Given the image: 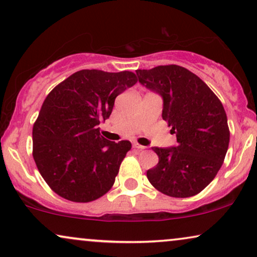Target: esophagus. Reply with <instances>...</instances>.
<instances>
[{
    "label": "esophagus",
    "instance_id": "obj_1",
    "mask_svg": "<svg viewBox=\"0 0 257 257\" xmlns=\"http://www.w3.org/2000/svg\"><path fill=\"white\" fill-rule=\"evenodd\" d=\"M132 146H133V149H136V150H143V149H145V147H144L143 145H139L138 143H133Z\"/></svg>",
    "mask_w": 257,
    "mask_h": 257
}]
</instances>
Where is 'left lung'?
Returning a JSON list of instances; mask_svg holds the SVG:
<instances>
[{
  "label": "left lung",
  "mask_w": 257,
  "mask_h": 257,
  "mask_svg": "<svg viewBox=\"0 0 257 257\" xmlns=\"http://www.w3.org/2000/svg\"><path fill=\"white\" fill-rule=\"evenodd\" d=\"M142 85L163 98V119L177 145L152 147L159 157L147 179L158 191L188 198L207 187L222 166L229 145L226 111L198 76L179 65L137 70Z\"/></svg>",
  "instance_id": "8db88e82"
}]
</instances>
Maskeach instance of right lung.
Masks as SVG:
<instances>
[{
  "mask_svg": "<svg viewBox=\"0 0 257 257\" xmlns=\"http://www.w3.org/2000/svg\"><path fill=\"white\" fill-rule=\"evenodd\" d=\"M137 80L130 71L80 70L45 98L33 128V156L59 196L90 202L113 186L132 145L105 139L98 125L110 117L115 97Z\"/></svg>",
  "mask_w": 257,
  "mask_h": 257,
  "instance_id": "add662e5",
  "label": "right lung"
}]
</instances>
